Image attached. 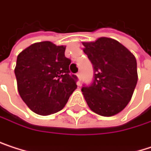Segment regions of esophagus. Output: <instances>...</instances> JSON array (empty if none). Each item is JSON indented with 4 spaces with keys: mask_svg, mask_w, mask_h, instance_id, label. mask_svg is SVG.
Listing matches in <instances>:
<instances>
[{
    "mask_svg": "<svg viewBox=\"0 0 151 151\" xmlns=\"http://www.w3.org/2000/svg\"><path fill=\"white\" fill-rule=\"evenodd\" d=\"M76 76H77V77H78V79H79V80H81V79H82V74H81V72H78V73L76 74Z\"/></svg>",
    "mask_w": 151,
    "mask_h": 151,
    "instance_id": "1",
    "label": "esophagus"
}]
</instances>
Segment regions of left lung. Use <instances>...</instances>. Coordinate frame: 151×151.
<instances>
[{"mask_svg": "<svg viewBox=\"0 0 151 151\" xmlns=\"http://www.w3.org/2000/svg\"><path fill=\"white\" fill-rule=\"evenodd\" d=\"M83 45L94 70L92 83L82 88L89 108L103 116L121 112L131 101L138 81L135 57L111 38L101 37Z\"/></svg>", "mask_w": 151, "mask_h": 151, "instance_id": "1", "label": "left lung"}]
</instances>
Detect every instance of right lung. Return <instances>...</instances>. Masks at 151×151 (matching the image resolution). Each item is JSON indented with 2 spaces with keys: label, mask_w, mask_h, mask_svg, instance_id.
<instances>
[{
  "label": "right lung",
  "mask_w": 151,
  "mask_h": 151,
  "mask_svg": "<svg viewBox=\"0 0 151 151\" xmlns=\"http://www.w3.org/2000/svg\"><path fill=\"white\" fill-rule=\"evenodd\" d=\"M66 46L35 42L17 56L15 68L17 91L35 113L48 116L61 110L76 89L77 77L70 75L71 60Z\"/></svg>",
  "instance_id": "obj_1"
}]
</instances>
